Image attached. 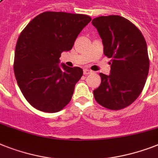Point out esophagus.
<instances>
[{"label": "esophagus", "mask_w": 158, "mask_h": 158, "mask_svg": "<svg viewBox=\"0 0 158 158\" xmlns=\"http://www.w3.org/2000/svg\"><path fill=\"white\" fill-rule=\"evenodd\" d=\"M92 70H88V69H84V70H83V75H89V74H92Z\"/></svg>", "instance_id": "34e87169"}]
</instances>
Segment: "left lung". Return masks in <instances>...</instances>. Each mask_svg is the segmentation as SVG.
<instances>
[{"label":"left lung","mask_w":158,"mask_h":158,"mask_svg":"<svg viewBox=\"0 0 158 158\" xmlns=\"http://www.w3.org/2000/svg\"><path fill=\"white\" fill-rule=\"evenodd\" d=\"M92 23L102 39L104 54L111 58L110 75L100 73L95 100L109 110H122L132 104L144 87L149 70L147 44L141 31L123 17H97Z\"/></svg>","instance_id":"left-lung-1"}]
</instances>
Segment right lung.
I'll use <instances>...</instances> for the list:
<instances>
[{
	"label": "right lung",
	"mask_w": 158,
	"mask_h": 158,
	"mask_svg": "<svg viewBox=\"0 0 158 158\" xmlns=\"http://www.w3.org/2000/svg\"><path fill=\"white\" fill-rule=\"evenodd\" d=\"M91 20L85 15L47 11L23 30L16 44L14 70L22 93L34 108L56 113L70 101L83 70L60 66L59 58L72 48Z\"/></svg>",
	"instance_id": "right-lung-1"
}]
</instances>
